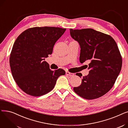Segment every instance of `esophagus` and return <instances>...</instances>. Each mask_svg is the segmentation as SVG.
<instances>
[{"label": "esophagus", "instance_id": "obj_1", "mask_svg": "<svg viewBox=\"0 0 128 128\" xmlns=\"http://www.w3.org/2000/svg\"><path fill=\"white\" fill-rule=\"evenodd\" d=\"M66 74L67 75L70 76H73L74 75V73H71V72H68V71L66 72Z\"/></svg>", "mask_w": 128, "mask_h": 128}]
</instances>
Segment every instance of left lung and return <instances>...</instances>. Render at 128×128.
Masks as SVG:
<instances>
[{
	"instance_id": "obj_1",
	"label": "left lung",
	"mask_w": 128,
	"mask_h": 128,
	"mask_svg": "<svg viewBox=\"0 0 128 128\" xmlns=\"http://www.w3.org/2000/svg\"><path fill=\"white\" fill-rule=\"evenodd\" d=\"M71 37L80 47L79 60L90 62L89 74L74 90L87 100L98 98L108 92L115 84L122 67V58L116 42L110 36L92 28L72 30ZM76 75L81 77V73Z\"/></svg>"
}]
</instances>
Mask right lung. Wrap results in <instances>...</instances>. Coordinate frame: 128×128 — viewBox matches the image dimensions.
Returning <instances> with one entry per match:
<instances>
[{
    "mask_svg": "<svg viewBox=\"0 0 128 128\" xmlns=\"http://www.w3.org/2000/svg\"><path fill=\"white\" fill-rule=\"evenodd\" d=\"M65 28L35 27L25 30L16 38L10 56L12 75L20 89L34 96H43L54 87L58 78L65 74L59 68L51 70L45 58Z\"/></svg>",
    "mask_w": 128,
    "mask_h": 128,
    "instance_id": "obj_1",
    "label": "right lung"
}]
</instances>
